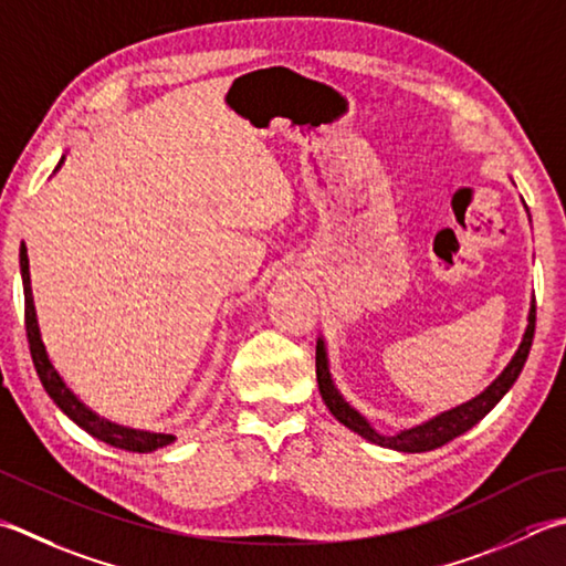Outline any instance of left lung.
<instances>
[{
  "label": "left lung",
  "instance_id": "left-lung-1",
  "mask_svg": "<svg viewBox=\"0 0 566 566\" xmlns=\"http://www.w3.org/2000/svg\"><path fill=\"white\" fill-rule=\"evenodd\" d=\"M533 338H535V302H533V306H530L525 336H523V343H520V348L513 356V360L507 363V368L497 375V378L489 387H485L479 397H473V400L449 409V412L431 417L429 422H422L412 429H405V431H400V434H380V431H375L368 424V419H365L360 412H356V409L343 400L340 392L336 390L334 380H331L326 346L321 338L316 343L318 392H321V397H324L328 412L334 415L340 424H346L350 431H356V434L373 441V444L385 447V449H395V451H407V453L431 451V449L444 447L451 439L461 437L463 431H469L473 424H479L481 419L503 400V395L511 390L513 382L517 380L520 370H523V365L530 356V348H533Z\"/></svg>",
  "mask_w": 566,
  "mask_h": 566
}]
</instances>
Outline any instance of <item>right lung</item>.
Masks as SVG:
<instances>
[{"mask_svg":"<svg viewBox=\"0 0 566 566\" xmlns=\"http://www.w3.org/2000/svg\"><path fill=\"white\" fill-rule=\"evenodd\" d=\"M61 164H63V159H61ZM59 166H55V169H59ZM19 270H21V284H24V324H27V338H29L33 368H36V373H39L43 390H46L51 400L61 407V412L69 415L77 427H83L87 431V434H93L95 439L105 441V444H109V447L147 453V451L171 444V441L176 439L174 434H157V431H139V429H129V427H122L115 422H107L105 417H97L93 409H87L69 390V387H65L61 375L55 373V368L51 365L49 353H46V348H43V340H41L36 308H33V294H31L29 254H27L24 242H21V248H19Z\"/></svg>","mask_w":566,"mask_h":566,"instance_id":"1","label":"right lung"}]
</instances>
